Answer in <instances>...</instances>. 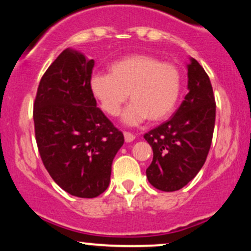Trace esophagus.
<instances>
[{
    "mask_svg": "<svg viewBox=\"0 0 251 251\" xmlns=\"http://www.w3.org/2000/svg\"><path fill=\"white\" fill-rule=\"evenodd\" d=\"M123 135H125V140L126 142H132V141L135 140V135H132L131 132H128V131H125L123 132Z\"/></svg>",
    "mask_w": 251,
    "mask_h": 251,
    "instance_id": "esophagus-1",
    "label": "esophagus"
}]
</instances>
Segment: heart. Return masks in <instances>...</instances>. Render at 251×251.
Masks as SVG:
<instances>
[{
  "instance_id": "1",
  "label": "heart",
  "mask_w": 251,
  "mask_h": 251,
  "mask_svg": "<svg viewBox=\"0 0 251 251\" xmlns=\"http://www.w3.org/2000/svg\"><path fill=\"white\" fill-rule=\"evenodd\" d=\"M90 90L102 110L117 116L126 100L131 103L122 115L129 126L148 119L166 120L174 113L182 90V74L174 63L151 55L136 54L113 62L109 74H94Z\"/></svg>"
}]
</instances>
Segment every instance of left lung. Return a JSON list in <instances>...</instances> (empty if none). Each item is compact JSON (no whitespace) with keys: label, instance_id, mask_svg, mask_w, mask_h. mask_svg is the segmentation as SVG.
Listing matches in <instances>:
<instances>
[{"label":"left lung","instance_id":"left-lung-1","mask_svg":"<svg viewBox=\"0 0 251 251\" xmlns=\"http://www.w3.org/2000/svg\"><path fill=\"white\" fill-rule=\"evenodd\" d=\"M188 89L173 117L144 135L154 157L147 178L156 189L179 190L201 170L213 140L216 103L210 79L201 64L190 57Z\"/></svg>","mask_w":251,"mask_h":251}]
</instances>
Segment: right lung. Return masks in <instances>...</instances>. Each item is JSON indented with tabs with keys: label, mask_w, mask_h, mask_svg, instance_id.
Wrapping results in <instances>:
<instances>
[{
	"label": "right lung",
	"mask_w": 251,
	"mask_h": 251,
	"mask_svg": "<svg viewBox=\"0 0 251 251\" xmlns=\"http://www.w3.org/2000/svg\"><path fill=\"white\" fill-rule=\"evenodd\" d=\"M95 62L68 48L41 78L34 102L35 137L49 175L82 199L101 195L123 134L96 107L90 90Z\"/></svg>",
	"instance_id": "obj_1"
}]
</instances>
